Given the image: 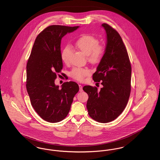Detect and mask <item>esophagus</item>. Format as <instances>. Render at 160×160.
<instances>
[{
	"mask_svg": "<svg viewBox=\"0 0 160 160\" xmlns=\"http://www.w3.org/2000/svg\"><path fill=\"white\" fill-rule=\"evenodd\" d=\"M78 86H79V89H80V92L83 91V87H82V86L81 84H79V85H78Z\"/></svg>",
	"mask_w": 160,
	"mask_h": 160,
	"instance_id": "esophagus-1",
	"label": "esophagus"
}]
</instances>
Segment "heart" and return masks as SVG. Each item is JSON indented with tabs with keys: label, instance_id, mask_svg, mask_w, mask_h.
I'll return each instance as SVG.
<instances>
[{
	"label": "heart",
	"instance_id": "heart-1",
	"mask_svg": "<svg viewBox=\"0 0 160 160\" xmlns=\"http://www.w3.org/2000/svg\"><path fill=\"white\" fill-rule=\"evenodd\" d=\"M76 47L79 51L88 56V60L92 63L99 62L104 53L103 46L99 44L98 39L91 35H86L78 38L76 42ZM69 54V48L65 47L61 53L62 61L65 63H68ZM90 73L91 71L88 69L77 67L72 70L71 75L78 81H83Z\"/></svg>",
	"mask_w": 160,
	"mask_h": 160
}]
</instances>
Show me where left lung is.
<instances>
[{"label": "left lung", "instance_id": "1", "mask_svg": "<svg viewBox=\"0 0 160 160\" xmlns=\"http://www.w3.org/2000/svg\"><path fill=\"white\" fill-rule=\"evenodd\" d=\"M106 32L107 44L96 72L95 82H101L100 91L97 87L84 86L89 98L88 114L100 123L113 121L127 106L131 92V67L128 54L119 33L106 23L102 24Z\"/></svg>", "mask_w": 160, "mask_h": 160}]
</instances>
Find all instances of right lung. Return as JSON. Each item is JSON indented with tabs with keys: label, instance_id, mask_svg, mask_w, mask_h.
<instances>
[{
	"label": "right lung",
	"instance_id": "right-lung-1",
	"mask_svg": "<svg viewBox=\"0 0 160 160\" xmlns=\"http://www.w3.org/2000/svg\"><path fill=\"white\" fill-rule=\"evenodd\" d=\"M78 28L61 25L46 28L36 38L28 61L26 89L31 104L47 122L56 123L64 119L79 91L74 82H65L61 88L54 84L56 74L63 68L61 39Z\"/></svg>",
	"mask_w": 160,
	"mask_h": 160
}]
</instances>
